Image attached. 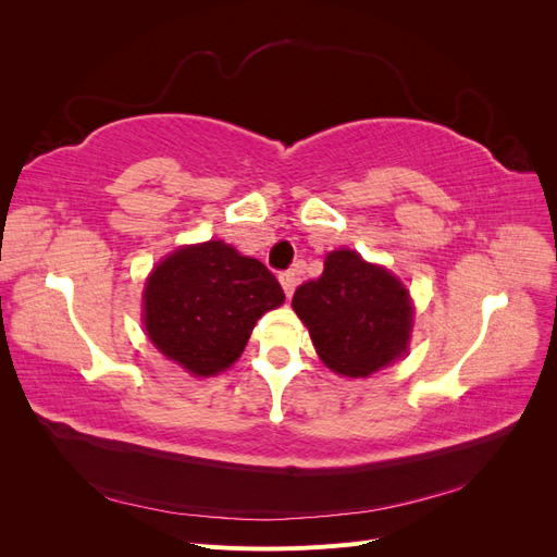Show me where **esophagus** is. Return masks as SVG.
Masks as SVG:
<instances>
[{"label": "esophagus", "instance_id": "esophagus-1", "mask_svg": "<svg viewBox=\"0 0 557 557\" xmlns=\"http://www.w3.org/2000/svg\"><path fill=\"white\" fill-rule=\"evenodd\" d=\"M281 285H283V290H285V295H293V290H295V285H297V281H299V272L297 269H288V272H283L281 276Z\"/></svg>", "mask_w": 557, "mask_h": 557}]
</instances>
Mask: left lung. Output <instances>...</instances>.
Wrapping results in <instances>:
<instances>
[{"mask_svg": "<svg viewBox=\"0 0 557 557\" xmlns=\"http://www.w3.org/2000/svg\"><path fill=\"white\" fill-rule=\"evenodd\" d=\"M293 309L336 374L369 376L407 350L409 293L352 250L330 252L323 274L295 290Z\"/></svg>", "mask_w": 557, "mask_h": 557, "instance_id": "1", "label": "left lung"}]
</instances>
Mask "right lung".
<instances>
[{
	"instance_id": "1",
	"label": "right lung",
	"mask_w": 557,
	"mask_h": 557,
	"mask_svg": "<svg viewBox=\"0 0 557 557\" xmlns=\"http://www.w3.org/2000/svg\"><path fill=\"white\" fill-rule=\"evenodd\" d=\"M283 299L260 260L207 242L158 264L144 290V323L166 358L195 376H213L242 356L258 318Z\"/></svg>"
}]
</instances>
